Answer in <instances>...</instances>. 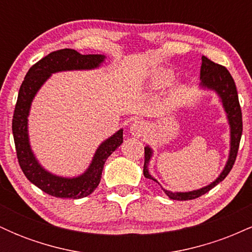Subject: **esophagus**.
<instances>
[{"instance_id":"1","label":"esophagus","mask_w":252,"mask_h":252,"mask_svg":"<svg viewBox=\"0 0 252 252\" xmlns=\"http://www.w3.org/2000/svg\"><path fill=\"white\" fill-rule=\"evenodd\" d=\"M147 131V124L146 122H143V121H135L134 123H131V126H130V134L132 136H137V137H140V136H142L143 134H146Z\"/></svg>"}]
</instances>
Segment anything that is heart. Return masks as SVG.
<instances>
[{"instance_id":"heart-1","label":"heart","mask_w":252,"mask_h":252,"mask_svg":"<svg viewBox=\"0 0 252 252\" xmlns=\"http://www.w3.org/2000/svg\"><path fill=\"white\" fill-rule=\"evenodd\" d=\"M174 77L175 74L173 70H169V68H161V70H158L154 74H153V85H154L155 88H163V86L168 85V84L174 79ZM182 91H184L182 88L176 89L169 98L170 102L175 103L176 100L180 99Z\"/></svg>"}]
</instances>
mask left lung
I'll use <instances>...</instances> for the list:
<instances>
[{"label": "left lung", "instance_id": "left-lung-1", "mask_svg": "<svg viewBox=\"0 0 252 252\" xmlns=\"http://www.w3.org/2000/svg\"><path fill=\"white\" fill-rule=\"evenodd\" d=\"M201 68H200V89L202 90H210V91H215L217 96L220 99V103L224 108L225 114L228 126H230V152H228V158L225 164L224 169L221 170L220 174L215 181L211 182L207 186L201 187L199 189L189 190V192H172V190L164 189L162 186L161 189L163 192L169 196V199L173 200H192V199L199 198L205 193L209 192L213 187L217 186L219 182H221L226 178L230 170L232 169L233 164H235L237 153H238L239 142H241L242 131H243V122H242V110L239 105L238 94H237L236 84L233 78L231 77L230 72H228L224 66L219 65L211 62L209 58L202 57L201 58ZM153 156V149L149 146L144 147V166H143V175L147 179L158 182L155 178L150 175L148 166L150 162V158ZM160 185V184H158Z\"/></svg>", "mask_w": 252, "mask_h": 252}]
</instances>
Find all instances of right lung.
Here are the masks:
<instances>
[{"mask_svg": "<svg viewBox=\"0 0 252 252\" xmlns=\"http://www.w3.org/2000/svg\"><path fill=\"white\" fill-rule=\"evenodd\" d=\"M105 58L103 54H80L70 48L52 52L32 66L21 84L11 126L17 160L26 178L52 196L80 199L91 194L99 185L106 158L123 143V129L99 144L91 163L82 174L72 178L56 175L43 168L32 150L28 135V116L32 102L53 73L94 70L105 62Z\"/></svg>", "mask_w": 252, "mask_h": 252, "instance_id": "1", "label": "right lung"}]
</instances>
